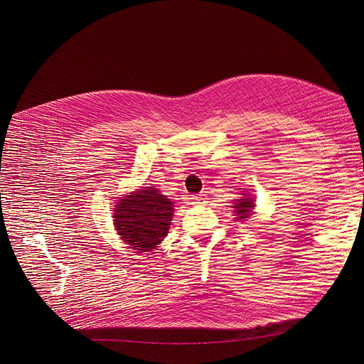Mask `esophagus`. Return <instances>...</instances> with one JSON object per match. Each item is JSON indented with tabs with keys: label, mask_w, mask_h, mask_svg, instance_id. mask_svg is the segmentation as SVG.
I'll return each instance as SVG.
<instances>
[{
	"label": "esophagus",
	"mask_w": 364,
	"mask_h": 364,
	"mask_svg": "<svg viewBox=\"0 0 364 364\" xmlns=\"http://www.w3.org/2000/svg\"><path fill=\"white\" fill-rule=\"evenodd\" d=\"M191 200H192V204H200L204 200V195H192Z\"/></svg>",
	"instance_id": "esophagus-1"
}]
</instances>
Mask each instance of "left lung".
Instances as JSON below:
<instances>
[{
    "instance_id": "obj_1",
    "label": "left lung",
    "mask_w": 364,
    "mask_h": 364,
    "mask_svg": "<svg viewBox=\"0 0 364 364\" xmlns=\"http://www.w3.org/2000/svg\"><path fill=\"white\" fill-rule=\"evenodd\" d=\"M235 208L237 213V218L238 220H245L247 217L252 215V211L255 208V203H253V198L250 196H245L241 199H237V204L232 205Z\"/></svg>"
}]
</instances>
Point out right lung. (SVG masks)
Wrapping results in <instances>:
<instances>
[{"mask_svg":"<svg viewBox=\"0 0 364 364\" xmlns=\"http://www.w3.org/2000/svg\"><path fill=\"white\" fill-rule=\"evenodd\" d=\"M173 205L154 188L140 189L119 200L114 214V225L132 249L153 250L169 231Z\"/></svg>","mask_w":364,"mask_h":364,"instance_id":"obj_1","label":"right lung"}]
</instances>
